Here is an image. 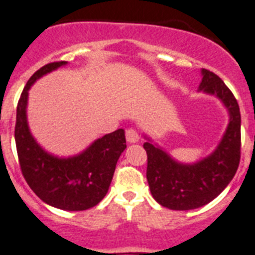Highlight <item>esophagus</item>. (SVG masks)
<instances>
[{"label": "esophagus", "mask_w": 255, "mask_h": 255, "mask_svg": "<svg viewBox=\"0 0 255 255\" xmlns=\"http://www.w3.org/2000/svg\"><path fill=\"white\" fill-rule=\"evenodd\" d=\"M126 140L129 143H136L139 140V134L135 129L126 130Z\"/></svg>", "instance_id": "esophagus-1"}]
</instances>
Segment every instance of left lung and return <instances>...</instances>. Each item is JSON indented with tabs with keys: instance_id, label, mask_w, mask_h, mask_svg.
<instances>
[{
	"instance_id": "1",
	"label": "left lung",
	"mask_w": 255,
	"mask_h": 255,
	"mask_svg": "<svg viewBox=\"0 0 255 255\" xmlns=\"http://www.w3.org/2000/svg\"><path fill=\"white\" fill-rule=\"evenodd\" d=\"M201 75L199 91L218 98L230 115L217 148L197 162L182 164L144 135L149 190L160 205L171 210H191L214 200L235 177L240 162L241 116L236 98L215 73L201 69Z\"/></svg>"
}]
</instances>
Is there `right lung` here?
I'll list each match as a JSON object with an SVG mask.
<instances>
[{
  "label": "right lung",
  "mask_w": 255,
  "mask_h": 255,
  "mask_svg": "<svg viewBox=\"0 0 255 255\" xmlns=\"http://www.w3.org/2000/svg\"><path fill=\"white\" fill-rule=\"evenodd\" d=\"M65 64L49 63L28 80L16 108L15 143L21 173L32 191L54 208L80 212L99 204L107 195L126 139L125 131L119 129L71 157L54 156L37 143L27 121L28 91L38 78Z\"/></svg>",
  "instance_id": "obj_1"
}]
</instances>
